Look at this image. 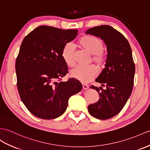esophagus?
<instances>
[{"label": "esophagus", "mask_w": 150, "mask_h": 150, "mask_svg": "<svg viewBox=\"0 0 150 150\" xmlns=\"http://www.w3.org/2000/svg\"><path fill=\"white\" fill-rule=\"evenodd\" d=\"M82 88L83 89H88L89 88V86L86 83H82Z\"/></svg>", "instance_id": "esophagus-1"}]
</instances>
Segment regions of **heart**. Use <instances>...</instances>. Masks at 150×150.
Wrapping results in <instances>:
<instances>
[{
    "label": "heart",
    "mask_w": 150,
    "mask_h": 150,
    "mask_svg": "<svg viewBox=\"0 0 150 150\" xmlns=\"http://www.w3.org/2000/svg\"><path fill=\"white\" fill-rule=\"evenodd\" d=\"M79 46L93 54L91 61L96 64L100 68L105 67L107 55L103 51V41L100 38L91 35H86L82 37L79 41ZM61 56L65 64L68 67H74L75 65V49L74 47L70 43L64 45L61 52ZM98 74V71L95 66L89 65L87 67H79L71 69L70 76L82 83H88L93 81Z\"/></svg>",
    "instance_id": "b5f03b06"
}]
</instances>
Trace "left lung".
<instances>
[{
  "label": "left lung",
  "mask_w": 150,
  "mask_h": 150,
  "mask_svg": "<svg viewBox=\"0 0 150 150\" xmlns=\"http://www.w3.org/2000/svg\"><path fill=\"white\" fill-rule=\"evenodd\" d=\"M86 33L100 37L107 45V63L95 81L102 83L106 89L90 86L98 91L100 98L88 106L91 116L105 120L119 113L130 97L134 86L135 64L128 40L113 27L107 25L97 26Z\"/></svg>",
  "instance_id": "left-lung-1"
}]
</instances>
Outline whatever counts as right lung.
I'll return each mask as SVG.
<instances>
[{"label":"right lung","mask_w":150,"mask_h":150,"mask_svg":"<svg viewBox=\"0 0 150 150\" xmlns=\"http://www.w3.org/2000/svg\"><path fill=\"white\" fill-rule=\"evenodd\" d=\"M77 34L76 29L42 25L24 38L15 63L16 85L21 100L34 116L58 117L67 110L69 98L81 91L78 80L61 81L68 72L62 48Z\"/></svg>","instance_id":"obj_1"}]
</instances>
